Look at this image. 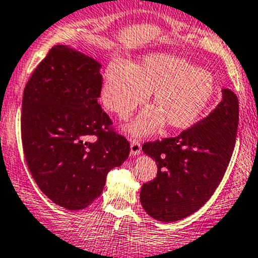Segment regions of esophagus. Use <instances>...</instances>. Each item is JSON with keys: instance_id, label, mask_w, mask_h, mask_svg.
Listing matches in <instances>:
<instances>
[{"instance_id": "obj_1", "label": "esophagus", "mask_w": 258, "mask_h": 258, "mask_svg": "<svg viewBox=\"0 0 258 258\" xmlns=\"http://www.w3.org/2000/svg\"><path fill=\"white\" fill-rule=\"evenodd\" d=\"M130 150H131V156H137V155L141 154V144L136 140H132Z\"/></svg>"}]
</instances>
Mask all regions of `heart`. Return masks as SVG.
<instances>
[{"label": "heart", "mask_w": 258, "mask_h": 258, "mask_svg": "<svg viewBox=\"0 0 258 258\" xmlns=\"http://www.w3.org/2000/svg\"><path fill=\"white\" fill-rule=\"evenodd\" d=\"M150 92L154 106L127 127L135 136L154 134L165 122L172 130L192 126L213 99L216 81L209 71L171 54H146L134 66L119 59L108 62L101 96L104 106L117 116L127 118Z\"/></svg>", "instance_id": "1"}]
</instances>
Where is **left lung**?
Instances as JSON below:
<instances>
[{"label": "left lung", "mask_w": 258, "mask_h": 258, "mask_svg": "<svg viewBox=\"0 0 258 258\" xmlns=\"http://www.w3.org/2000/svg\"><path fill=\"white\" fill-rule=\"evenodd\" d=\"M238 98L231 89L206 118L176 137L147 142L157 176L142 185L140 201L151 218L171 223L196 213L223 179L236 145Z\"/></svg>", "instance_id": "obj_1"}]
</instances>
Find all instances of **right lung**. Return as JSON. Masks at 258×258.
I'll return each mask as SVG.
<instances>
[{
  "instance_id": "1",
  "label": "right lung",
  "mask_w": 258,
  "mask_h": 258,
  "mask_svg": "<svg viewBox=\"0 0 258 258\" xmlns=\"http://www.w3.org/2000/svg\"><path fill=\"white\" fill-rule=\"evenodd\" d=\"M97 60L71 45H55L27 82L22 97L25 159L45 196L68 211L91 206L109 170L128 157L130 144L109 131L98 104ZM96 136L94 143L88 141Z\"/></svg>"
}]
</instances>
